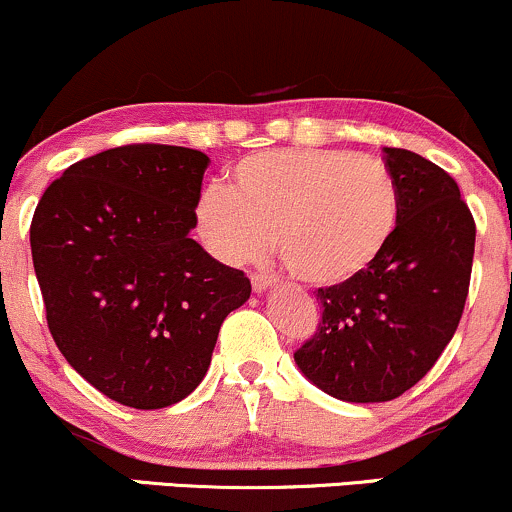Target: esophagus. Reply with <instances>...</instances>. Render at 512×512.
Masks as SVG:
<instances>
[{"mask_svg":"<svg viewBox=\"0 0 512 512\" xmlns=\"http://www.w3.org/2000/svg\"><path fill=\"white\" fill-rule=\"evenodd\" d=\"M272 286H274V276L252 274V291L255 293H264L267 289H272Z\"/></svg>","mask_w":512,"mask_h":512,"instance_id":"34e87169","label":"esophagus"}]
</instances>
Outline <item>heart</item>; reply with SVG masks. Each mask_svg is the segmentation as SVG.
Segmentation results:
<instances>
[{
    "instance_id": "heart-1",
    "label": "heart",
    "mask_w": 512,
    "mask_h": 512,
    "mask_svg": "<svg viewBox=\"0 0 512 512\" xmlns=\"http://www.w3.org/2000/svg\"><path fill=\"white\" fill-rule=\"evenodd\" d=\"M402 190L387 163L342 149H272L238 161L231 185H209L195 226L216 260L255 262L274 231L281 260L313 286L366 274L390 248Z\"/></svg>"
}]
</instances>
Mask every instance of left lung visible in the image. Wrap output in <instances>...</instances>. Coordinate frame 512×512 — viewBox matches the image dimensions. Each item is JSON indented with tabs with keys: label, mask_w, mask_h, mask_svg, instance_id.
Segmentation results:
<instances>
[{
	"label": "left lung",
	"mask_w": 512,
	"mask_h": 512,
	"mask_svg": "<svg viewBox=\"0 0 512 512\" xmlns=\"http://www.w3.org/2000/svg\"><path fill=\"white\" fill-rule=\"evenodd\" d=\"M383 151L402 190L395 238L366 274L317 289L322 325L293 354L342 402H390L419 383L460 325L472 276L477 226L457 182L414 151Z\"/></svg>",
	"instance_id": "1"
}]
</instances>
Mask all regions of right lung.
<instances>
[{
	"mask_svg": "<svg viewBox=\"0 0 512 512\" xmlns=\"http://www.w3.org/2000/svg\"><path fill=\"white\" fill-rule=\"evenodd\" d=\"M209 156L129 144L74 163L40 197L33 267L57 349L115 402L163 409L202 383L250 279L197 240Z\"/></svg>",
	"mask_w": 512,
	"mask_h": 512,
	"instance_id": "obj_1",
	"label": "right lung"
}]
</instances>
